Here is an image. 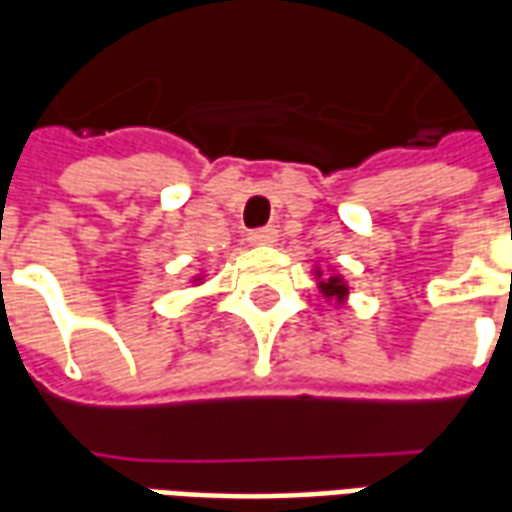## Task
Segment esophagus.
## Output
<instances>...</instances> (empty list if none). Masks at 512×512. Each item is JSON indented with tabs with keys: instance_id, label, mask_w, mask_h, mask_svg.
I'll list each match as a JSON object with an SVG mask.
<instances>
[{
	"instance_id": "1",
	"label": "esophagus",
	"mask_w": 512,
	"mask_h": 512,
	"mask_svg": "<svg viewBox=\"0 0 512 512\" xmlns=\"http://www.w3.org/2000/svg\"><path fill=\"white\" fill-rule=\"evenodd\" d=\"M249 241L257 246L274 244V241H277V230H274V227H260V230H252V233H249Z\"/></svg>"
}]
</instances>
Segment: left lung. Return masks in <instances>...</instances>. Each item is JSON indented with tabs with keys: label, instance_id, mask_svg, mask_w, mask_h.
I'll return each instance as SVG.
<instances>
[{
	"label": "left lung",
	"instance_id": "obj_1",
	"mask_svg": "<svg viewBox=\"0 0 512 512\" xmlns=\"http://www.w3.org/2000/svg\"><path fill=\"white\" fill-rule=\"evenodd\" d=\"M321 290L323 296H329V299H343L345 293H348V288H345V282L340 277H329L326 282H321Z\"/></svg>",
	"mask_w": 512,
	"mask_h": 512
}]
</instances>
